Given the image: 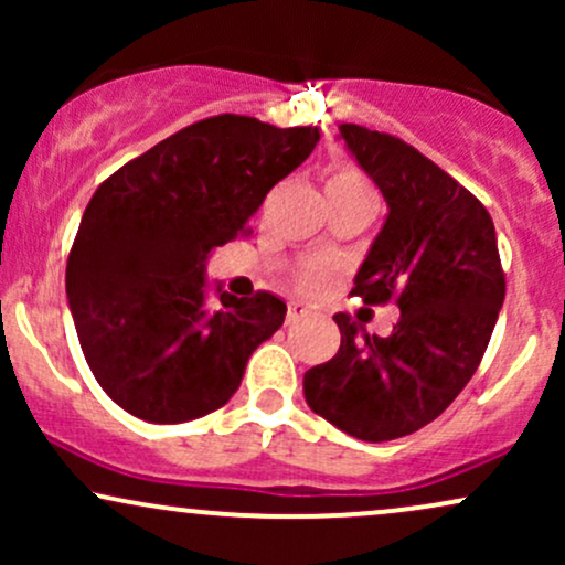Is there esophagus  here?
Instances as JSON below:
<instances>
[{"instance_id":"1","label":"esophagus","mask_w":565,"mask_h":565,"mask_svg":"<svg viewBox=\"0 0 565 565\" xmlns=\"http://www.w3.org/2000/svg\"><path fill=\"white\" fill-rule=\"evenodd\" d=\"M302 316H308V308H305L302 302H289V308H287V323L300 321Z\"/></svg>"}]
</instances>
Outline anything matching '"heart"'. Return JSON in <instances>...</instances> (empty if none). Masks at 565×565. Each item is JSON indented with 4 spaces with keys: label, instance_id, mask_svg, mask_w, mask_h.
Returning <instances> with one entry per match:
<instances>
[{
    "label": "heart",
    "instance_id": "1",
    "mask_svg": "<svg viewBox=\"0 0 565 565\" xmlns=\"http://www.w3.org/2000/svg\"><path fill=\"white\" fill-rule=\"evenodd\" d=\"M327 199H340V201H374V191L369 185V180L361 174L355 167H340L327 178ZM329 274L321 265H308L297 274V287L302 291H319L327 287Z\"/></svg>",
    "mask_w": 565,
    "mask_h": 565
}]
</instances>
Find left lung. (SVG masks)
Wrapping results in <instances>:
<instances>
[{"label":"left lung","mask_w":565,"mask_h":565,"mask_svg":"<svg viewBox=\"0 0 565 565\" xmlns=\"http://www.w3.org/2000/svg\"><path fill=\"white\" fill-rule=\"evenodd\" d=\"M340 138L387 201L350 295L395 302L391 337L337 313L332 361L305 372L308 406L348 436L393 440L446 412L478 364L504 302L491 215L465 185L414 146L377 129L340 125Z\"/></svg>","instance_id":"8db88e82"}]
</instances>
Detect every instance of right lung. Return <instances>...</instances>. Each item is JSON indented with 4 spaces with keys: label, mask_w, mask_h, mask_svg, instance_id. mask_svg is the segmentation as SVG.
<instances>
[{
    "label": "right lung",
    "mask_w": 565,
    "mask_h": 565,
    "mask_svg": "<svg viewBox=\"0 0 565 565\" xmlns=\"http://www.w3.org/2000/svg\"><path fill=\"white\" fill-rule=\"evenodd\" d=\"M319 127L220 114L127 161L89 199L66 265L76 334L97 385L146 423L225 406L249 355L284 323L270 291L206 305V257L319 142Z\"/></svg>",
    "instance_id": "obj_1"
}]
</instances>
